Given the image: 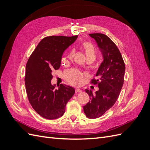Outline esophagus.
I'll use <instances>...</instances> for the list:
<instances>
[{
    "label": "esophagus",
    "mask_w": 150,
    "mask_h": 150,
    "mask_svg": "<svg viewBox=\"0 0 150 150\" xmlns=\"http://www.w3.org/2000/svg\"><path fill=\"white\" fill-rule=\"evenodd\" d=\"M75 91H76V93H81V91H81V90L80 89H79V88H76Z\"/></svg>",
    "instance_id": "1"
}]
</instances>
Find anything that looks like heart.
<instances>
[{
  "label": "heart",
  "mask_w": 150,
  "mask_h": 150,
  "mask_svg": "<svg viewBox=\"0 0 150 150\" xmlns=\"http://www.w3.org/2000/svg\"><path fill=\"white\" fill-rule=\"evenodd\" d=\"M83 47L87 58H92L95 60L96 57V51L93 44L89 42H84L83 43ZM72 56V53L70 54L69 57ZM64 75L66 81L71 84L79 85L83 82L84 74L77 69L72 68V69H67L65 71Z\"/></svg>",
  "instance_id": "b5f03b06"
}]
</instances>
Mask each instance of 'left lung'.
<instances>
[{"label": "left lung", "mask_w": 150, "mask_h": 150, "mask_svg": "<svg viewBox=\"0 0 150 150\" xmlns=\"http://www.w3.org/2000/svg\"><path fill=\"white\" fill-rule=\"evenodd\" d=\"M102 52L103 61L96 72L97 79L91 83L98 84L99 90L93 94L91 90L85 91L90 101L83 106L86 116L96 119L103 115L114 105L124 83L125 64L118 48L107 35L100 33L89 34Z\"/></svg>", "instance_id": "left-lung-1"}]
</instances>
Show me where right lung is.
<instances>
[{"mask_svg":"<svg viewBox=\"0 0 150 150\" xmlns=\"http://www.w3.org/2000/svg\"><path fill=\"white\" fill-rule=\"evenodd\" d=\"M78 35H53L44 38L27 62L25 84L28 98L35 112L47 120L57 119L65 112L67 103L75 93L70 86L52 85V72L61 66L63 52Z\"/></svg>","mask_w":150,"mask_h":150,"instance_id":"add662e5","label":"right lung"}]
</instances>
